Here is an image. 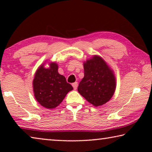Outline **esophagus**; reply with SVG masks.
Masks as SVG:
<instances>
[{
    "label": "esophagus",
    "instance_id": "1",
    "mask_svg": "<svg viewBox=\"0 0 152 152\" xmlns=\"http://www.w3.org/2000/svg\"><path fill=\"white\" fill-rule=\"evenodd\" d=\"M77 82H74L73 84H72V86H73V88L75 89V90H76L77 89Z\"/></svg>",
    "mask_w": 152,
    "mask_h": 152
}]
</instances>
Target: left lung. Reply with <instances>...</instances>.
Returning a JSON list of instances; mask_svg holds the SVG:
<instances>
[{
	"label": "left lung",
	"instance_id": "1",
	"mask_svg": "<svg viewBox=\"0 0 152 152\" xmlns=\"http://www.w3.org/2000/svg\"><path fill=\"white\" fill-rule=\"evenodd\" d=\"M83 64L84 77L79 84L78 92L94 107L104 104L116 88L113 70L99 55H93Z\"/></svg>",
	"mask_w": 152,
	"mask_h": 152
}]
</instances>
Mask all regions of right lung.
Wrapping results in <instances>:
<instances>
[{"label":"right lung","instance_id":"1","mask_svg":"<svg viewBox=\"0 0 152 152\" xmlns=\"http://www.w3.org/2000/svg\"><path fill=\"white\" fill-rule=\"evenodd\" d=\"M45 68L43 63L37 68L33 80V91L37 101L48 109H55L73 88L66 82V77L58 72V64L49 62Z\"/></svg>","mask_w":152,"mask_h":152}]
</instances>
